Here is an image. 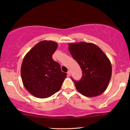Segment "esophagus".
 Listing matches in <instances>:
<instances>
[{
    "instance_id": "1",
    "label": "esophagus",
    "mask_w": 130,
    "mask_h": 130,
    "mask_svg": "<svg viewBox=\"0 0 130 130\" xmlns=\"http://www.w3.org/2000/svg\"><path fill=\"white\" fill-rule=\"evenodd\" d=\"M67 73H68V76H70L71 75V73H70V71H68V72H67Z\"/></svg>"
}]
</instances>
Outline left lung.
Segmentation results:
<instances>
[{
    "mask_svg": "<svg viewBox=\"0 0 130 130\" xmlns=\"http://www.w3.org/2000/svg\"><path fill=\"white\" fill-rule=\"evenodd\" d=\"M69 50L82 70L79 81L72 78L76 89L87 97L103 93L112 76L111 63L106 54L95 44L84 42L69 43Z\"/></svg>",
    "mask_w": 130,
    "mask_h": 130,
    "instance_id": "left-lung-1",
    "label": "left lung"
}]
</instances>
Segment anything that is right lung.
<instances>
[{
  "instance_id": "obj_1",
  "label": "right lung",
  "mask_w": 130,
  "mask_h": 130,
  "mask_svg": "<svg viewBox=\"0 0 130 130\" xmlns=\"http://www.w3.org/2000/svg\"><path fill=\"white\" fill-rule=\"evenodd\" d=\"M56 42L42 41L24 56L21 73L23 84L32 95L39 98L51 96L59 91L67 73L52 59L57 47Z\"/></svg>"
}]
</instances>
